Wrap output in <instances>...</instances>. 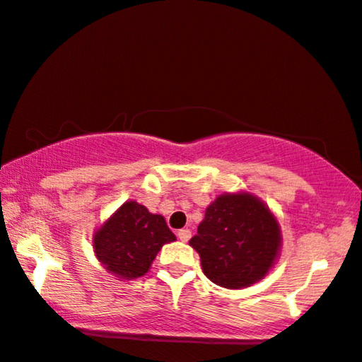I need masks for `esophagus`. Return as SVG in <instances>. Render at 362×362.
Here are the masks:
<instances>
[{
	"mask_svg": "<svg viewBox=\"0 0 362 362\" xmlns=\"http://www.w3.org/2000/svg\"><path fill=\"white\" fill-rule=\"evenodd\" d=\"M177 238L181 240V242H187V240L191 238V230H187V228H182V230H180V232H177Z\"/></svg>",
	"mask_w": 362,
	"mask_h": 362,
	"instance_id": "34e87169",
	"label": "esophagus"
}]
</instances>
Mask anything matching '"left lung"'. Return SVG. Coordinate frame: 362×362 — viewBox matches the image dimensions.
Segmentation results:
<instances>
[{"instance_id": "8db88e82", "label": "left lung", "mask_w": 362, "mask_h": 362, "mask_svg": "<svg viewBox=\"0 0 362 362\" xmlns=\"http://www.w3.org/2000/svg\"><path fill=\"white\" fill-rule=\"evenodd\" d=\"M189 245L214 284L242 289L263 279L274 266L281 227L261 199L250 192H227L206 209Z\"/></svg>"}]
</instances>
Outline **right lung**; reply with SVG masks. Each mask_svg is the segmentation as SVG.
Returning <instances> with one entry per match:
<instances>
[{
	"mask_svg": "<svg viewBox=\"0 0 362 362\" xmlns=\"http://www.w3.org/2000/svg\"><path fill=\"white\" fill-rule=\"evenodd\" d=\"M175 240L163 216L127 201L96 230L93 246L107 272L120 279H135L148 272L161 246Z\"/></svg>",
	"mask_w": 362,
	"mask_h": 362,
	"instance_id": "add662e5",
	"label": "right lung"
}]
</instances>
